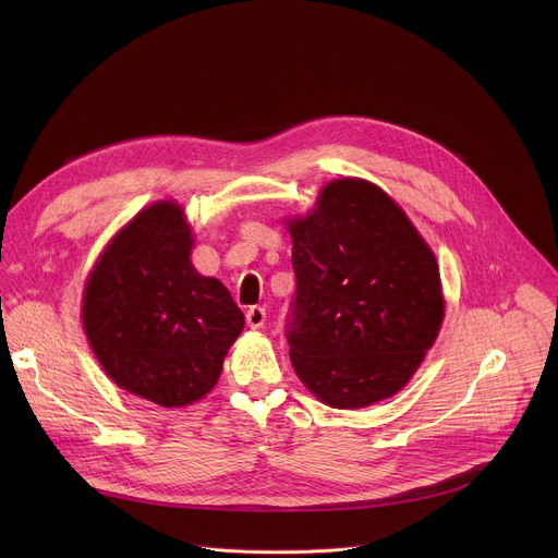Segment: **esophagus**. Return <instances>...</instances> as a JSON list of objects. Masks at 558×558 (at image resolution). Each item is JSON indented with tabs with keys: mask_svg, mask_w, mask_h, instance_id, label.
<instances>
[{
	"mask_svg": "<svg viewBox=\"0 0 558 558\" xmlns=\"http://www.w3.org/2000/svg\"><path fill=\"white\" fill-rule=\"evenodd\" d=\"M245 317H247V325L252 329H260L265 325V320H267V311H265V306H250Z\"/></svg>",
	"mask_w": 558,
	"mask_h": 558,
	"instance_id": "1",
	"label": "esophagus"
}]
</instances>
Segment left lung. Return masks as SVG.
Listing matches in <instances>:
<instances>
[{
    "mask_svg": "<svg viewBox=\"0 0 558 558\" xmlns=\"http://www.w3.org/2000/svg\"><path fill=\"white\" fill-rule=\"evenodd\" d=\"M289 231L295 293L287 342L298 377L336 409L395 395L441 327L433 252L388 194L357 179L329 183Z\"/></svg>",
    "mask_w": 558,
    "mask_h": 558,
    "instance_id": "obj_1",
    "label": "left lung"
}]
</instances>
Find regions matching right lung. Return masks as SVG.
Returning a JSON list of instances; mask_svg holds the SVG:
<instances>
[{"label": "right lung", "mask_w": 558, "mask_h": 558, "mask_svg": "<svg viewBox=\"0 0 558 558\" xmlns=\"http://www.w3.org/2000/svg\"><path fill=\"white\" fill-rule=\"evenodd\" d=\"M183 209L156 203L117 233L84 295V327L106 373L158 407H187L220 377L245 315L192 263Z\"/></svg>", "instance_id": "1"}]
</instances>
